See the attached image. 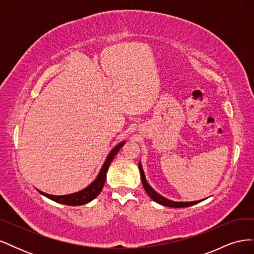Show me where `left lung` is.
<instances>
[{
    "mask_svg": "<svg viewBox=\"0 0 254 254\" xmlns=\"http://www.w3.org/2000/svg\"><path fill=\"white\" fill-rule=\"evenodd\" d=\"M139 170H140L141 180H142V184H143V187H144V190H146V193L148 194V196L152 199L153 201H156V202L162 204V205H165V206H170V207H186V206L194 205V204L201 201V200H199V201H190V202H177V201H172V200H170V199H166L165 197L158 194L156 190H153V189L149 186V184L147 183V181H146V178H145V175H144V172H143V168H142L141 163H139Z\"/></svg>",
    "mask_w": 254,
    "mask_h": 254,
    "instance_id": "1",
    "label": "left lung"
}]
</instances>
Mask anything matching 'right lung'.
Here are the masks:
<instances>
[{
    "mask_svg": "<svg viewBox=\"0 0 254 254\" xmlns=\"http://www.w3.org/2000/svg\"><path fill=\"white\" fill-rule=\"evenodd\" d=\"M124 144H125V141L121 142L110 151L108 157H107V159L105 161L101 172H99L98 176L96 177V179L92 182L89 187L83 189L82 190L77 191V193L70 194V195H64V196L50 195L47 193H43V191H41L39 190H39L40 194L52 199V200L59 202V203H63V204H66V205H82V204H86V203L90 202L91 200H93V199L102 191L104 183L106 181V175H107V172H108L110 163L112 162V160L114 159L115 155H117L120 148Z\"/></svg>",
    "mask_w": 254,
    "mask_h": 254,
    "instance_id": "right-lung-1",
    "label": "right lung"
}]
</instances>
